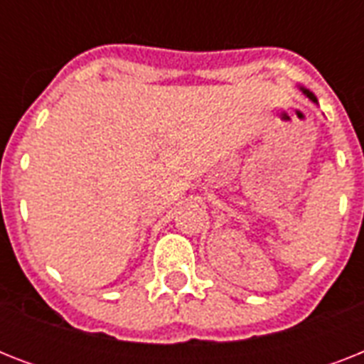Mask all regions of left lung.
<instances>
[{
	"label": "left lung",
	"instance_id": "obj_1",
	"mask_svg": "<svg viewBox=\"0 0 364 364\" xmlns=\"http://www.w3.org/2000/svg\"><path fill=\"white\" fill-rule=\"evenodd\" d=\"M300 90H302V94H304L306 98H310L311 102H314V104H317V98H316V94H314V92H310V90H308V88H304V87H300Z\"/></svg>",
	"mask_w": 364,
	"mask_h": 364
}]
</instances>
